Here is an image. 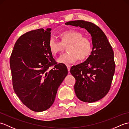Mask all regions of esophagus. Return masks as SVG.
Wrapping results in <instances>:
<instances>
[{
  "mask_svg": "<svg viewBox=\"0 0 129 129\" xmlns=\"http://www.w3.org/2000/svg\"><path fill=\"white\" fill-rule=\"evenodd\" d=\"M67 69H68V72H70V65H67Z\"/></svg>",
  "mask_w": 129,
  "mask_h": 129,
  "instance_id": "esophagus-1",
  "label": "esophagus"
}]
</instances>
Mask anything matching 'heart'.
Here are the masks:
<instances>
[{
    "label": "heart",
    "instance_id": "b5f03b06",
    "mask_svg": "<svg viewBox=\"0 0 129 129\" xmlns=\"http://www.w3.org/2000/svg\"><path fill=\"white\" fill-rule=\"evenodd\" d=\"M80 31L69 30L60 34L61 42L51 37L49 40V48L54 55L61 53L64 45L68 46V53L61 55L57 62L65 64H69L80 60H84L88 57L92 50V43L89 38L83 36Z\"/></svg>",
    "mask_w": 129,
    "mask_h": 129
}]
</instances>
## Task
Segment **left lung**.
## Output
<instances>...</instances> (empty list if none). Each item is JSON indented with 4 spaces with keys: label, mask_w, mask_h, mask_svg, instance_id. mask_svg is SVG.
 Returning <instances> with one entry per match:
<instances>
[{
    "label": "left lung",
    "mask_w": 129,
    "mask_h": 129,
    "mask_svg": "<svg viewBox=\"0 0 129 129\" xmlns=\"http://www.w3.org/2000/svg\"><path fill=\"white\" fill-rule=\"evenodd\" d=\"M65 24L85 28L91 34V54L84 62L71 68L70 73L75 78L74 90L79 99L95 102L105 96L110 89L115 70L113 50L105 34L95 24L75 20Z\"/></svg>",
    "instance_id": "8db88e82"
}]
</instances>
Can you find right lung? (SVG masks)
Masks as SVG:
<instances>
[{"instance_id": "1", "label": "right lung", "mask_w": 129, "mask_h": 129, "mask_svg": "<svg viewBox=\"0 0 129 129\" xmlns=\"http://www.w3.org/2000/svg\"><path fill=\"white\" fill-rule=\"evenodd\" d=\"M51 30L39 29L21 35L10 58L14 92L24 105L36 112L50 108L68 75L66 65L57 64L49 48Z\"/></svg>"}]
</instances>
